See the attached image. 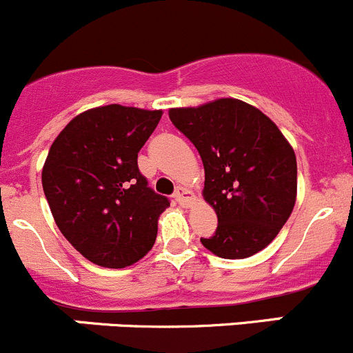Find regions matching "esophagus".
Listing matches in <instances>:
<instances>
[{"mask_svg": "<svg viewBox=\"0 0 353 353\" xmlns=\"http://www.w3.org/2000/svg\"><path fill=\"white\" fill-rule=\"evenodd\" d=\"M174 198H176V201L179 203V205L184 206V205H188L191 199H193V193H191V191H188L186 188L179 186L176 190V193H174Z\"/></svg>", "mask_w": 353, "mask_h": 353, "instance_id": "34e87169", "label": "esophagus"}]
</instances>
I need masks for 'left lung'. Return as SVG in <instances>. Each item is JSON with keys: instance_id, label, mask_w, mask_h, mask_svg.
Returning <instances> with one entry per match:
<instances>
[{"instance_id": "obj_1", "label": "left lung", "mask_w": 353, "mask_h": 353, "mask_svg": "<svg viewBox=\"0 0 353 353\" xmlns=\"http://www.w3.org/2000/svg\"><path fill=\"white\" fill-rule=\"evenodd\" d=\"M174 126L196 147L205 167L203 196L219 219L201 244L243 259L272 243L297 196V160L276 124L237 99L170 109Z\"/></svg>"}]
</instances>
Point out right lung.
<instances>
[{
    "mask_svg": "<svg viewBox=\"0 0 353 353\" xmlns=\"http://www.w3.org/2000/svg\"><path fill=\"white\" fill-rule=\"evenodd\" d=\"M162 110L119 104L78 114L49 148L42 188L56 225L88 261L124 268L143 258L169 199L148 188L138 152Z\"/></svg>",
    "mask_w": 353,
    "mask_h": 353,
    "instance_id": "1",
    "label": "right lung"
}]
</instances>
